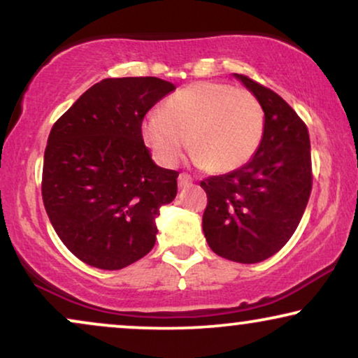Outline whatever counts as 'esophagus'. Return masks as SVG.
Instances as JSON below:
<instances>
[{"label": "esophagus", "instance_id": "34e87169", "mask_svg": "<svg viewBox=\"0 0 358 358\" xmlns=\"http://www.w3.org/2000/svg\"><path fill=\"white\" fill-rule=\"evenodd\" d=\"M178 184H179V187H180V189L189 187V185H192V178H190L189 174L180 173V174H179V178H178Z\"/></svg>", "mask_w": 358, "mask_h": 358}]
</instances>
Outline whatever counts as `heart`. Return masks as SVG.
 <instances>
[{"mask_svg": "<svg viewBox=\"0 0 358 358\" xmlns=\"http://www.w3.org/2000/svg\"><path fill=\"white\" fill-rule=\"evenodd\" d=\"M262 136L264 110L257 97L210 81L174 92L161 112H151L141 124V138L159 164H178L187 140L195 163L212 173H229L246 164Z\"/></svg>", "mask_w": 358, "mask_h": 358, "instance_id": "obj_1", "label": "heart"}]
</instances>
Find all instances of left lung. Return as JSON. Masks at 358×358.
I'll use <instances>...</instances> for the list:
<instances>
[{
    "label": "left lung",
    "instance_id": "obj_1",
    "mask_svg": "<svg viewBox=\"0 0 358 358\" xmlns=\"http://www.w3.org/2000/svg\"><path fill=\"white\" fill-rule=\"evenodd\" d=\"M261 102L264 136L239 169L200 182L208 203L202 228L210 249L241 264L268 259L285 246L311 194L308 129L277 92L244 75H233Z\"/></svg>",
    "mask_w": 358,
    "mask_h": 358
}]
</instances>
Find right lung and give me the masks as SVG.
<instances>
[{
	"mask_svg": "<svg viewBox=\"0 0 358 358\" xmlns=\"http://www.w3.org/2000/svg\"><path fill=\"white\" fill-rule=\"evenodd\" d=\"M174 90L155 76L107 78L52 127L43 205L58 238L87 266L119 271L155 246L156 217L178 194L179 173L155 164L141 122Z\"/></svg>",
	"mask_w": 358,
	"mask_h": 358,
	"instance_id": "add662e5",
	"label": "right lung"
}]
</instances>
